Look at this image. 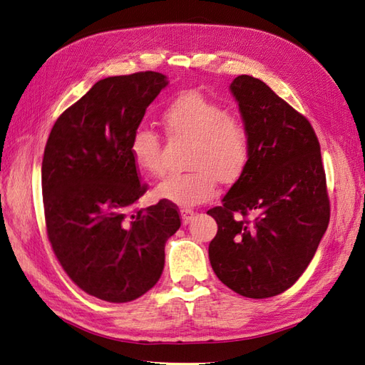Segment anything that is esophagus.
<instances>
[{
	"mask_svg": "<svg viewBox=\"0 0 365 365\" xmlns=\"http://www.w3.org/2000/svg\"><path fill=\"white\" fill-rule=\"evenodd\" d=\"M195 216V212L190 208H182L181 210V217H182V225H187L192 222V219Z\"/></svg>",
	"mask_w": 365,
	"mask_h": 365,
	"instance_id": "34e87169",
	"label": "esophagus"
}]
</instances>
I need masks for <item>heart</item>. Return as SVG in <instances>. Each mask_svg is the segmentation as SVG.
Returning a JSON list of instances; mask_svg holds the SVG:
<instances>
[{
	"label": "heart",
	"instance_id": "b5f03b06",
	"mask_svg": "<svg viewBox=\"0 0 365 365\" xmlns=\"http://www.w3.org/2000/svg\"><path fill=\"white\" fill-rule=\"evenodd\" d=\"M168 134L178 141H190L187 165L190 170L173 173L161 181L155 196L180 207L202 204L216 195L217 180L236 182L250 158L248 130L239 117L200 91L176 96L163 111ZM129 152L135 168L145 175L164 172L163 143L157 132L140 128L130 140Z\"/></svg>",
	"mask_w": 365,
	"mask_h": 365
}]
</instances>
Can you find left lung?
<instances>
[{
	"label": "left lung",
	"instance_id": "left-lung-1",
	"mask_svg": "<svg viewBox=\"0 0 365 365\" xmlns=\"http://www.w3.org/2000/svg\"><path fill=\"white\" fill-rule=\"evenodd\" d=\"M230 90L248 130L250 158L222 205L207 212L217 224L208 257L230 289L268 298L300 279L326 233V173L304 115L252 76H237Z\"/></svg>",
	"mask_w": 365,
	"mask_h": 365
}]
</instances>
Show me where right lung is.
Listing matches in <instances>:
<instances>
[{
  "instance_id": "add662e5",
  "label": "right lung",
  "mask_w": 365,
  "mask_h": 365,
  "mask_svg": "<svg viewBox=\"0 0 365 365\" xmlns=\"http://www.w3.org/2000/svg\"><path fill=\"white\" fill-rule=\"evenodd\" d=\"M168 77L155 71L98 81L54 123L42 160L47 235L82 291L128 303L157 284L164 247L181 227L178 208L145 195L129 146Z\"/></svg>"
}]
</instances>
